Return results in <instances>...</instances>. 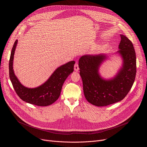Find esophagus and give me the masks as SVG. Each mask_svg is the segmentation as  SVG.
Instances as JSON below:
<instances>
[{"label": "esophagus", "mask_w": 147, "mask_h": 147, "mask_svg": "<svg viewBox=\"0 0 147 147\" xmlns=\"http://www.w3.org/2000/svg\"><path fill=\"white\" fill-rule=\"evenodd\" d=\"M74 70L75 71H78L79 70V67H78V62H76V63L74 65Z\"/></svg>", "instance_id": "34e87169"}]
</instances>
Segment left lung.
<instances>
[{
	"mask_svg": "<svg viewBox=\"0 0 147 147\" xmlns=\"http://www.w3.org/2000/svg\"><path fill=\"white\" fill-rule=\"evenodd\" d=\"M117 53L123 59V65L115 77L102 78L98 72L105 55H86L78 61L80 74L86 99L94 105L105 107L123 99L131 90L136 75V56L131 41L123 35Z\"/></svg>",
	"mask_w": 147,
	"mask_h": 147,
	"instance_id": "1",
	"label": "left lung"
}]
</instances>
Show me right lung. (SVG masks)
<instances>
[{
	"label": "right lung",
	"instance_id": "obj_1",
	"mask_svg": "<svg viewBox=\"0 0 147 147\" xmlns=\"http://www.w3.org/2000/svg\"><path fill=\"white\" fill-rule=\"evenodd\" d=\"M17 40L13 45L9 60V77L17 95L23 100L36 106L46 107L54 103L60 96L63 84L74 71V61H69L58 67L42 85L28 88L23 86L15 76L13 62Z\"/></svg>",
	"mask_w": 147,
	"mask_h": 147
}]
</instances>
